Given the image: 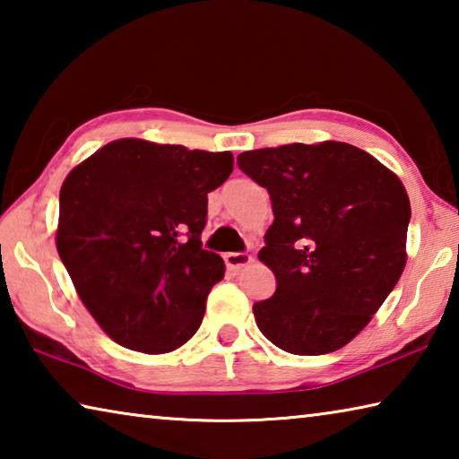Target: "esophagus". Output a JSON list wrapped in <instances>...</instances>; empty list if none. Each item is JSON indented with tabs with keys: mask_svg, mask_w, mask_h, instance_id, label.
<instances>
[{
	"mask_svg": "<svg viewBox=\"0 0 459 459\" xmlns=\"http://www.w3.org/2000/svg\"><path fill=\"white\" fill-rule=\"evenodd\" d=\"M224 263H227L229 269L238 271L247 267L248 263H253V257L248 253H227L224 255Z\"/></svg>",
	"mask_w": 459,
	"mask_h": 459,
	"instance_id": "1",
	"label": "esophagus"
}]
</instances>
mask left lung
<instances>
[{"label":"left lung","instance_id":"1","mask_svg":"<svg viewBox=\"0 0 459 459\" xmlns=\"http://www.w3.org/2000/svg\"><path fill=\"white\" fill-rule=\"evenodd\" d=\"M237 164L267 188L275 216L259 259L277 290L253 306L263 336L301 356L346 346L405 269V186L342 142L265 147L240 153Z\"/></svg>","mask_w":459,"mask_h":459}]
</instances>
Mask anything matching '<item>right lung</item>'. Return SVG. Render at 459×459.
<instances>
[{
  "mask_svg": "<svg viewBox=\"0 0 459 459\" xmlns=\"http://www.w3.org/2000/svg\"><path fill=\"white\" fill-rule=\"evenodd\" d=\"M230 152L117 139L66 176L56 248L84 307L129 351L186 344L224 277L202 248L208 192L227 182Z\"/></svg>",
  "mask_w": 459,
  "mask_h": 459,
  "instance_id": "obj_1",
  "label": "right lung"
}]
</instances>
